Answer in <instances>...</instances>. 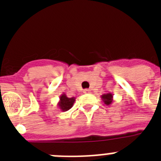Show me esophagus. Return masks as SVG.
Masks as SVG:
<instances>
[{
  "mask_svg": "<svg viewBox=\"0 0 161 161\" xmlns=\"http://www.w3.org/2000/svg\"><path fill=\"white\" fill-rule=\"evenodd\" d=\"M84 93H90V89H85V90H84Z\"/></svg>",
  "mask_w": 161,
  "mask_h": 161,
  "instance_id": "34e87169",
  "label": "esophagus"
}]
</instances>
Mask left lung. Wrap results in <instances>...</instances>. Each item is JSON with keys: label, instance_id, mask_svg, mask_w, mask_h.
Wrapping results in <instances>:
<instances>
[{"label": "left lung", "instance_id": "1", "mask_svg": "<svg viewBox=\"0 0 161 161\" xmlns=\"http://www.w3.org/2000/svg\"><path fill=\"white\" fill-rule=\"evenodd\" d=\"M114 94L111 93H104L101 96V98H102V102L106 104V106H109V105H111L114 102Z\"/></svg>", "mask_w": 161, "mask_h": 161}]
</instances>
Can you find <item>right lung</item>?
Masks as SVG:
<instances>
[{
  "label": "right lung",
  "mask_w": 161,
  "mask_h": 161,
  "mask_svg": "<svg viewBox=\"0 0 161 161\" xmlns=\"http://www.w3.org/2000/svg\"><path fill=\"white\" fill-rule=\"evenodd\" d=\"M75 101H76V97H68L67 95L64 93L59 96V101L57 104L58 107L61 111H68V109H70L73 106Z\"/></svg>",
  "instance_id": "obj_1"
}]
</instances>
